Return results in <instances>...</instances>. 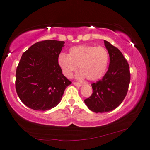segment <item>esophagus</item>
I'll use <instances>...</instances> for the list:
<instances>
[{"instance_id":"1","label":"esophagus","mask_w":150,"mask_h":150,"mask_svg":"<svg viewBox=\"0 0 150 150\" xmlns=\"http://www.w3.org/2000/svg\"><path fill=\"white\" fill-rule=\"evenodd\" d=\"M73 84H74V85H75L76 86H78V87H80V86H82V83L77 82H73Z\"/></svg>"}]
</instances>
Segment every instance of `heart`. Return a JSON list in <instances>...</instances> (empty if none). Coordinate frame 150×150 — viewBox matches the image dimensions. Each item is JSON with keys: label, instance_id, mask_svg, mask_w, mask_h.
<instances>
[{"label": "heart", "instance_id": "heart-1", "mask_svg": "<svg viewBox=\"0 0 150 150\" xmlns=\"http://www.w3.org/2000/svg\"><path fill=\"white\" fill-rule=\"evenodd\" d=\"M109 54L106 49L102 46L80 45L71 48L69 54L61 53L58 57V63L63 74L71 78L77 70L79 78H87L94 81L101 78L106 71Z\"/></svg>", "mask_w": 150, "mask_h": 150}]
</instances>
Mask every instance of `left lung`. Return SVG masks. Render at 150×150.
<instances>
[{"mask_svg": "<svg viewBox=\"0 0 150 150\" xmlns=\"http://www.w3.org/2000/svg\"><path fill=\"white\" fill-rule=\"evenodd\" d=\"M110 56L108 70L104 77L93 83L92 94L84 100L91 111L108 112L121 104L127 94L130 82L129 66L117 48L104 40Z\"/></svg>", "mask_w": 150, "mask_h": 150, "instance_id": "obj_1", "label": "left lung"}]
</instances>
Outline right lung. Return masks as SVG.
I'll use <instances>...</instances> for the list:
<instances>
[{
  "label": "right lung",
  "instance_id": "add662e5",
  "mask_svg": "<svg viewBox=\"0 0 150 150\" xmlns=\"http://www.w3.org/2000/svg\"><path fill=\"white\" fill-rule=\"evenodd\" d=\"M64 42H38L23 53L17 66L15 87L22 102L34 110H50L72 84L63 75L58 57Z\"/></svg>",
  "mask_w": 150,
  "mask_h": 150
}]
</instances>
